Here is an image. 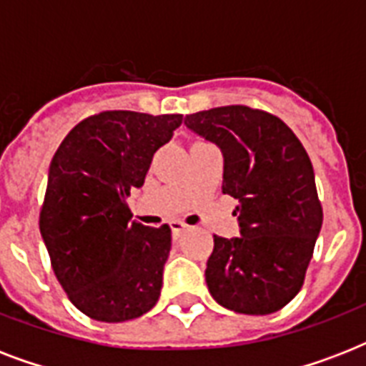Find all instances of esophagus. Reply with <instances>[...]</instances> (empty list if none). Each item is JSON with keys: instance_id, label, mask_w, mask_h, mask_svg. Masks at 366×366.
Here are the masks:
<instances>
[{"instance_id": "34e87169", "label": "esophagus", "mask_w": 366, "mask_h": 366, "mask_svg": "<svg viewBox=\"0 0 366 366\" xmlns=\"http://www.w3.org/2000/svg\"><path fill=\"white\" fill-rule=\"evenodd\" d=\"M171 229H172V237H174V239H178V237H180V235H182L186 229H188V226H186L184 222H180V220H172Z\"/></svg>"}]
</instances>
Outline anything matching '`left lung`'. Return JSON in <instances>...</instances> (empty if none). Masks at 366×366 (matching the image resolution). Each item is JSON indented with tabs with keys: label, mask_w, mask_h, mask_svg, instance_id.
Masks as SVG:
<instances>
[{
	"label": "left lung",
	"mask_w": 366,
	"mask_h": 366,
	"mask_svg": "<svg viewBox=\"0 0 366 366\" xmlns=\"http://www.w3.org/2000/svg\"><path fill=\"white\" fill-rule=\"evenodd\" d=\"M184 123L224 154V194L239 201L241 235H214L205 279L220 306L244 315L279 312L300 292L323 224L312 161L287 123L234 104Z\"/></svg>",
	"instance_id": "left-lung-1"
}]
</instances>
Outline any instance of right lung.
<instances>
[{
  "mask_svg": "<svg viewBox=\"0 0 366 366\" xmlns=\"http://www.w3.org/2000/svg\"><path fill=\"white\" fill-rule=\"evenodd\" d=\"M180 123V114L100 112L77 123L51 161L39 232L60 287L94 321L137 319L159 298L171 228L131 222L127 197Z\"/></svg>",
  "mask_w": 366,
  "mask_h": 366,
  "instance_id": "right-lung-1",
  "label": "right lung"
}]
</instances>
